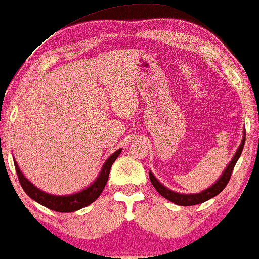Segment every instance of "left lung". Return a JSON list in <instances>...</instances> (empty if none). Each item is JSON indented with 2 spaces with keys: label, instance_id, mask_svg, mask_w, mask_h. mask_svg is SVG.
Returning a JSON list of instances; mask_svg holds the SVG:
<instances>
[{
  "label": "left lung",
  "instance_id": "1",
  "mask_svg": "<svg viewBox=\"0 0 259 259\" xmlns=\"http://www.w3.org/2000/svg\"><path fill=\"white\" fill-rule=\"evenodd\" d=\"M244 143H245V129L243 131L242 142H240L239 147L237 148V150H236L234 157H232L231 161L229 162V164L227 165V167H225L223 172H222L220 178H218V180L214 182L211 187H209L201 192H197V194H181V192L170 190V189H167L165 185H163L161 182L154 176V174H152L151 171H149V178H150L154 188L163 196V197L166 198L167 201L177 204V205L190 206V205H196V204L204 203L209 201L210 198L214 197V196H217L218 194H221V192L223 191V189L227 187L228 182L231 177L232 170H234L236 163H237L239 156L242 154Z\"/></svg>",
  "mask_w": 259,
  "mask_h": 259
}]
</instances>
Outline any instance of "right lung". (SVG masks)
<instances>
[{"label": "right lung", "instance_id": "add662e5", "mask_svg": "<svg viewBox=\"0 0 259 259\" xmlns=\"http://www.w3.org/2000/svg\"><path fill=\"white\" fill-rule=\"evenodd\" d=\"M121 152L122 149H118L114 154L109 156V158L104 162L103 166H102L98 176L95 178V181L89 187L70 195H52L41 190V189L35 187L24 176V174L22 172L19 164H17L15 157H14V163H15L16 172L17 176H19L20 183L29 197L34 199L38 204H41V205L48 207L50 210L57 211V212H74V211H77L82 209V207L88 206L89 204H92L100 197L101 192L103 191L105 184L108 182L109 172H110L112 163L116 161V158L118 157Z\"/></svg>", "mask_w": 259, "mask_h": 259}]
</instances>
